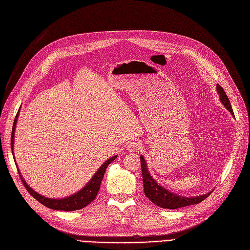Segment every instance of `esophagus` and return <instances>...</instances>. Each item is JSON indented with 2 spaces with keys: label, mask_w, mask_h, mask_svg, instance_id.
I'll list each match as a JSON object with an SVG mask.
<instances>
[{
  "label": "esophagus",
  "mask_w": 250,
  "mask_h": 250,
  "mask_svg": "<svg viewBox=\"0 0 250 250\" xmlns=\"http://www.w3.org/2000/svg\"><path fill=\"white\" fill-rule=\"evenodd\" d=\"M140 149V144L137 142H130L127 145V150L129 152H135Z\"/></svg>",
  "instance_id": "34e87169"
}]
</instances>
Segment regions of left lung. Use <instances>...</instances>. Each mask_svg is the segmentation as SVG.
Returning <instances> with one entry per match:
<instances>
[{"label":"left lung","mask_w":250,"mask_h":250,"mask_svg":"<svg viewBox=\"0 0 250 250\" xmlns=\"http://www.w3.org/2000/svg\"><path fill=\"white\" fill-rule=\"evenodd\" d=\"M216 90L219 95L220 102L225 105V107L229 111V113L234 116V111H233V108H231L229 99L227 96L226 92L221 88V85H219L218 83L216 85ZM141 166H142V171H143V183H144L145 195L147 196L151 202H153L155 205H157L160 208L175 210L178 208L186 207V206L196 205V204H200L205 199H207V197L212 193V190H211L208 193L197 195V196H190V197L181 196L179 194L169 191L168 189L162 187L156 182V180H154L152 178L151 174L149 173L147 162H146L143 155H141Z\"/></svg>","instance_id":"left-lung-1"}]
</instances>
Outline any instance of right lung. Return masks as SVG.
Segmentation results:
<instances>
[{"instance_id":"add662e5","label":"right lung","mask_w":250,"mask_h":250,"mask_svg":"<svg viewBox=\"0 0 250 250\" xmlns=\"http://www.w3.org/2000/svg\"><path fill=\"white\" fill-rule=\"evenodd\" d=\"M19 115H20V110L17 111V115L15 117L14 123H13V127H12V134H11V149H12V154L13 153V147H14V132H15V127H16V123H17V119H19ZM117 158V155L115 156L110 157L109 159H107L103 165L97 169V171L94 176L92 177V179L89 181V182L85 184L84 187H83L80 191H77L76 193L71 194L70 196L64 197V199H49V197H45L44 195H41L39 193H37L35 190L27 184L24 179L22 178L20 169L19 174L21 176V182L23 183L25 189L29 191V193L36 199L39 203H41L42 205H44L45 207L53 209V210H61V211H75V210H80L84 208L85 206H88L94 199H95L99 188H100V184L101 181L103 179V176H104V173L106 170V167H108V165L110 162H113L115 159ZM15 159V157H14ZM15 161V160H14Z\"/></svg>"}]
</instances>
